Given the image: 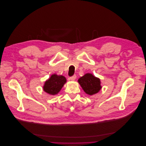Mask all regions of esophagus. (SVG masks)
<instances>
[{
  "mask_svg": "<svg viewBox=\"0 0 146 146\" xmlns=\"http://www.w3.org/2000/svg\"><path fill=\"white\" fill-rule=\"evenodd\" d=\"M76 76L75 75H73L72 76H71L69 79H70V80H75L76 79Z\"/></svg>",
  "mask_w": 146,
  "mask_h": 146,
  "instance_id": "1",
  "label": "esophagus"
}]
</instances>
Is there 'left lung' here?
<instances>
[{"instance_id":"obj_1","label":"left lung","mask_w":146,"mask_h":146,"mask_svg":"<svg viewBox=\"0 0 146 146\" xmlns=\"http://www.w3.org/2000/svg\"><path fill=\"white\" fill-rule=\"evenodd\" d=\"M83 91L89 96L98 93L102 89L101 80L92 74L87 73L78 80Z\"/></svg>"}]
</instances>
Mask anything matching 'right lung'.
I'll use <instances>...</instances> for the list:
<instances>
[{
	"label": "right lung",
	"instance_id": "1",
	"mask_svg": "<svg viewBox=\"0 0 146 146\" xmlns=\"http://www.w3.org/2000/svg\"><path fill=\"white\" fill-rule=\"evenodd\" d=\"M66 82L67 79L64 76L53 74L45 82L43 90L49 95L54 96L60 92Z\"/></svg>",
	"mask_w": 146,
	"mask_h": 146
}]
</instances>
